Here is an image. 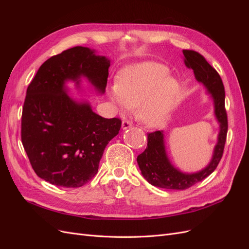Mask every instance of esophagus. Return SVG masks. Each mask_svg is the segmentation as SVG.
I'll return each mask as SVG.
<instances>
[{"label": "esophagus", "instance_id": "obj_1", "mask_svg": "<svg viewBox=\"0 0 249 249\" xmlns=\"http://www.w3.org/2000/svg\"><path fill=\"white\" fill-rule=\"evenodd\" d=\"M129 127H132V123L127 122V120H124V122L122 123V129L126 130V129H129Z\"/></svg>", "mask_w": 249, "mask_h": 249}]
</instances>
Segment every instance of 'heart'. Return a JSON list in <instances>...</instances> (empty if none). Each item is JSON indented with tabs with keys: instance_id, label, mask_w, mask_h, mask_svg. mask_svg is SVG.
I'll return each mask as SVG.
<instances>
[{
	"instance_id": "1",
	"label": "heart",
	"mask_w": 249,
	"mask_h": 249,
	"mask_svg": "<svg viewBox=\"0 0 249 249\" xmlns=\"http://www.w3.org/2000/svg\"><path fill=\"white\" fill-rule=\"evenodd\" d=\"M165 65L142 62L126 67L108 90L112 103L122 114L137 108V116L149 127L166 124L179 91L178 80Z\"/></svg>"
}]
</instances>
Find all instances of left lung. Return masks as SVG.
<instances>
[{
	"label": "left lung",
	"instance_id": "8db88e82",
	"mask_svg": "<svg viewBox=\"0 0 249 249\" xmlns=\"http://www.w3.org/2000/svg\"><path fill=\"white\" fill-rule=\"evenodd\" d=\"M183 54L185 65L193 71L195 79L211 95L214 105V115L219 124V133L211 161L205 168L196 172H184L171 163L165 146L164 131L147 134V147L137 157L141 175L153 186L173 190L187 189L216 169L221 160L228 133V116L224 108L225 93L220 76L199 53L184 50Z\"/></svg>",
	"mask_w": 249,
	"mask_h": 249
}]
</instances>
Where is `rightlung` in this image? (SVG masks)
I'll return each instance as SVG.
<instances>
[{"label":"right lung","mask_w":249,"mask_h":249,"mask_svg":"<svg viewBox=\"0 0 249 249\" xmlns=\"http://www.w3.org/2000/svg\"><path fill=\"white\" fill-rule=\"evenodd\" d=\"M110 60L95 50L74 47L48 59L27 89L21 142L36 175L52 185L78 188L99 170L105 147L122 120L104 118L86 100L69 95L86 79L96 93L106 91Z\"/></svg>","instance_id":"add662e5"}]
</instances>
